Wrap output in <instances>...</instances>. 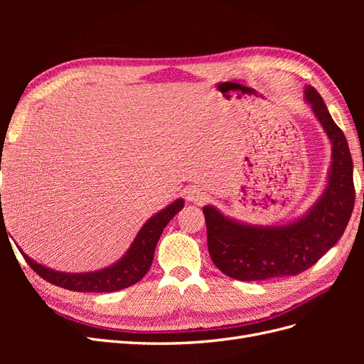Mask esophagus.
I'll return each instance as SVG.
<instances>
[{
	"label": "esophagus",
	"instance_id": "obj_1",
	"mask_svg": "<svg viewBox=\"0 0 364 364\" xmlns=\"http://www.w3.org/2000/svg\"><path fill=\"white\" fill-rule=\"evenodd\" d=\"M206 199V194L199 186H190L186 188V200L194 202V203H200Z\"/></svg>",
	"mask_w": 364,
	"mask_h": 364
}]
</instances>
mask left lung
Returning a JSON list of instances; mask_svg holds the SVG:
<instances>
[{"instance_id":"1","label":"left lung","mask_w":364,"mask_h":364,"mask_svg":"<svg viewBox=\"0 0 364 364\" xmlns=\"http://www.w3.org/2000/svg\"><path fill=\"white\" fill-rule=\"evenodd\" d=\"M305 98L333 144L325 193L308 214L282 226H250L205 206L208 250L218 270L240 281L296 277L321 259L343 235L355 203L354 165L348 141L313 86Z\"/></svg>"}]
</instances>
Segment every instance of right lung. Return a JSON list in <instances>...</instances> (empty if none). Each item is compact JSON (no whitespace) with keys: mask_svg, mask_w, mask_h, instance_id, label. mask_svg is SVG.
<instances>
[{"mask_svg":"<svg viewBox=\"0 0 364 364\" xmlns=\"http://www.w3.org/2000/svg\"><path fill=\"white\" fill-rule=\"evenodd\" d=\"M182 208H183V200L178 199L165 209H162V211L158 213L156 215H153L149 222L141 228V230L138 232L136 238L134 240V243H132L126 255L118 262H115L114 266L102 269L98 272H90V273L56 272V270L41 266V264L27 257L26 253H23V255L28 262V266L35 270L41 278L62 289L73 290V291H86V293H107V291L127 289L130 285H134L139 279L144 278V274L149 272L153 262L155 247L158 245V240L162 234L164 228L168 225L170 220L178 214Z\"/></svg>","mask_w":364,"mask_h":364,"instance_id":"1","label":"right lung"}]
</instances>
